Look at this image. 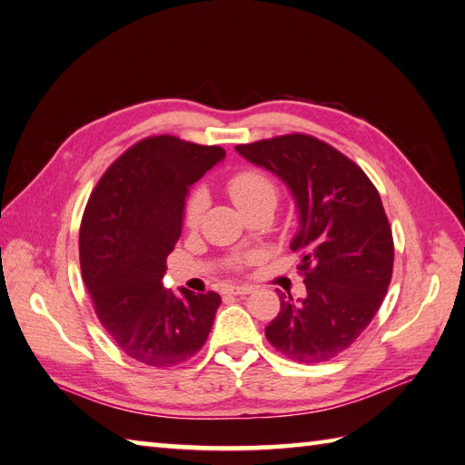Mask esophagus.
Segmentation results:
<instances>
[{
	"instance_id": "1",
	"label": "esophagus",
	"mask_w": 465,
	"mask_h": 465,
	"mask_svg": "<svg viewBox=\"0 0 465 465\" xmlns=\"http://www.w3.org/2000/svg\"><path fill=\"white\" fill-rule=\"evenodd\" d=\"M252 289H254L252 285H229L224 291H227L229 294H250Z\"/></svg>"
}]
</instances>
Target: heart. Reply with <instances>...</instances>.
I'll return each instance as SVG.
<instances>
[{"instance_id":"obj_1","label":"heart","mask_w":465,"mask_h":465,"mask_svg":"<svg viewBox=\"0 0 465 465\" xmlns=\"http://www.w3.org/2000/svg\"><path fill=\"white\" fill-rule=\"evenodd\" d=\"M229 195L236 207L241 211H246L250 207H256L260 203H273L277 200V188L273 184V180L263 174L262 171H256V168H248V171L236 173L227 184ZM207 198L202 190H193L184 207V223L186 227H195L200 223L202 213L205 209Z\"/></svg>"}]
</instances>
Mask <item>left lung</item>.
<instances>
[{"label":"left lung","instance_id":"1","mask_svg":"<svg viewBox=\"0 0 465 465\" xmlns=\"http://www.w3.org/2000/svg\"><path fill=\"white\" fill-rule=\"evenodd\" d=\"M250 163L277 174L299 209L306 297L279 292L281 311L265 326L279 353L323 362L355 343L382 304L393 270V238L369 176L343 153L304 134L236 145Z\"/></svg>","mask_w":465,"mask_h":465}]
</instances>
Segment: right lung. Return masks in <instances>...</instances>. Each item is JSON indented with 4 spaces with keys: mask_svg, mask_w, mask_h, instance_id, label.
Masks as SVG:
<instances>
[{
    "mask_svg": "<svg viewBox=\"0 0 465 465\" xmlns=\"http://www.w3.org/2000/svg\"><path fill=\"white\" fill-rule=\"evenodd\" d=\"M223 159L217 145L145 137L108 166L83 213L81 273L94 312L124 353L149 367L188 361L213 326L219 294L176 297L163 275L190 186Z\"/></svg>",
    "mask_w": 465,
    "mask_h": 465,
    "instance_id": "1",
    "label": "right lung"
}]
</instances>
